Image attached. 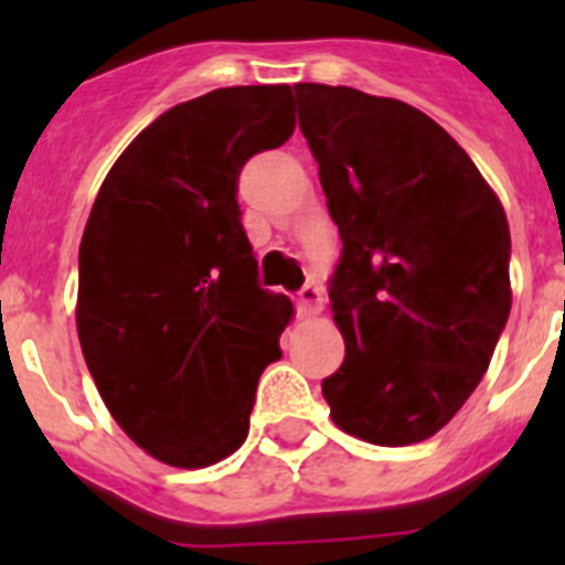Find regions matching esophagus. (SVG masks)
Wrapping results in <instances>:
<instances>
[{
    "instance_id": "esophagus-1",
    "label": "esophagus",
    "mask_w": 565,
    "mask_h": 565,
    "mask_svg": "<svg viewBox=\"0 0 565 565\" xmlns=\"http://www.w3.org/2000/svg\"><path fill=\"white\" fill-rule=\"evenodd\" d=\"M322 306H326V294H322V288L313 286V282H308V286L299 288V294H297L299 317H313V313L322 311Z\"/></svg>"
}]
</instances>
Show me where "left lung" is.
<instances>
[{
    "label": "left lung",
    "instance_id": "1",
    "mask_svg": "<svg viewBox=\"0 0 565 565\" xmlns=\"http://www.w3.org/2000/svg\"><path fill=\"white\" fill-rule=\"evenodd\" d=\"M294 93L342 237L328 294L344 362L322 396L339 430L418 444L472 396L507 326V214L422 109L328 84Z\"/></svg>",
    "mask_w": 565,
    "mask_h": 565
}]
</instances>
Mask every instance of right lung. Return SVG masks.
<instances>
[{"mask_svg": "<svg viewBox=\"0 0 565 565\" xmlns=\"http://www.w3.org/2000/svg\"><path fill=\"white\" fill-rule=\"evenodd\" d=\"M294 132L288 84L158 115L104 178L78 248L76 326L107 411L141 450L201 469L248 436L294 306L259 288L237 178Z\"/></svg>", "mask_w": 565, "mask_h": 565, "instance_id": "add662e5", "label": "right lung"}]
</instances>
